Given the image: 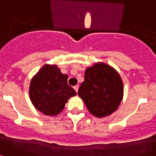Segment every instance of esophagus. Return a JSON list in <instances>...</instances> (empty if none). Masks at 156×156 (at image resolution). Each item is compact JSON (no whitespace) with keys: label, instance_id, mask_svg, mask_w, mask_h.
Here are the masks:
<instances>
[{"label":"esophagus","instance_id":"esophagus-1","mask_svg":"<svg viewBox=\"0 0 156 156\" xmlns=\"http://www.w3.org/2000/svg\"><path fill=\"white\" fill-rule=\"evenodd\" d=\"M78 89H79V85H76V86H74V89H75V91L78 92Z\"/></svg>","mask_w":156,"mask_h":156}]
</instances>
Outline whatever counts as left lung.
Masks as SVG:
<instances>
[{
	"instance_id": "1",
	"label": "left lung",
	"mask_w": 156,
	"mask_h": 156,
	"mask_svg": "<svg viewBox=\"0 0 156 156\" xmlns=\"http://www.w3.org/2000/svg\"><path fill=\"white\" fill-rule=\"evenodd\" d=\"M78 95L93 115L109 116L119 108L123 100V80L114 67L98 62L85 70Z\"/></svg>"
}]
</instances>
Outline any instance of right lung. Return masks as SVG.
<instances>
[{
  "label": "right lung",
  "mask_w": 156,
  "mask_h": 156,
  "mask_svg": "<svg viewBox=\"0 0 156 156\" xmlns=\"http://www.w3.org/2000/svg\"><path fill=\"white\" fill-rule=\"evenodd\" d=\"M67 79L57 65L44 64L30 82L29 98L35 108L49 116L58 115L70 98L76 95Z\"/></svg>",
  "instance_id": "obj_1"
}]
</instances>
